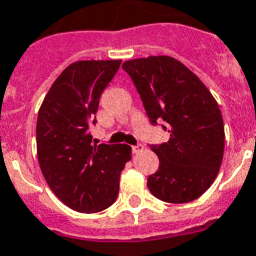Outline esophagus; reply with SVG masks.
I'll return each mask as SVG.
<instances>
[{"instance_id":"1","label":"esophagus","mask_w":256,"mask_h":256,"mask_svg":"<svg viewBox=\"0 0 256 256\" xmlns=\"http://www.w3.org/2000/svg\"><path fill=\"white\" fill-rule=\"evenodd\" d=\"M143 148H144V147H143V144L138 143V144H135V146H132V152L138 154V152H140V151H142Z\"/></svg>"}]
</instances>
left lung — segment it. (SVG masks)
<instances>
[{
  "label": "left lung",
  "mask_w": 256,
  "mask_h": 256,
  "mask_svg": "<svg viewBox=\"0 0 256 256\" xmlns=\"http://www.w3.org/2000/svg\"><path fill=\"white\" fill-rule=\"evenodd\" d=\"M154 126L170 140L150 144L159 168L147 178L154 196L171 204L196 200L217 178L225 147L221 112L192 70L171 56H150L122 64Z\"/></svg>",
  "instance_id": "8db88e82"
}]
</instances>
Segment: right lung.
Segmentation results:
<instances>
[{"label": "right lung", "instance_id": "right-lung-1", "mask_svg": "<svg viewBox=\"0 0 256 256\" xmlns=\"http://www.w3.org/2000/svg\"><path fill=\"white\" fill-rule=\"evenodd\" d=\"M121 60H82L55 80L39 109L36 148L42 174L56 197L80 213L113 205L120 175L132 159L128 144H93L100 97Z\"/></svg>", "mask_w": 256, "mask_h": 256}]
</instances>
